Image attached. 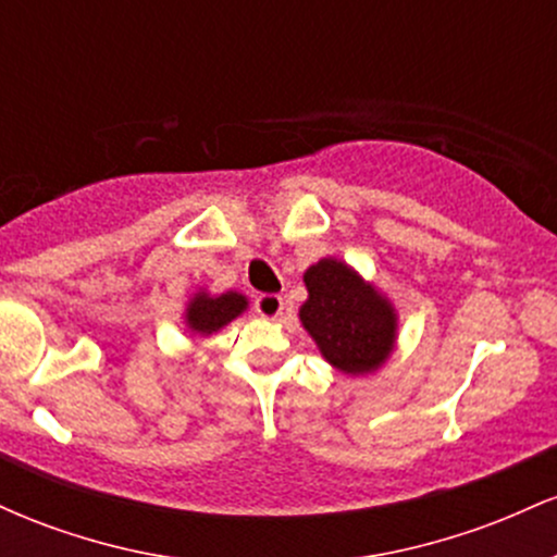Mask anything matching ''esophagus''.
<instances>
[{
  "mask_svg": "<svg viewBox=\"0 0 557 557\" xmlns=\"http://www.w3.org/2000/svg\"><path fill=\"white\" fill-rule=\"evenodd\" d=\"M253 309H257L259 317L277 319L280 314H283L285 300L280 296H274V293H261V296H257V300H253Z\"/></svg>",
  "mask_w": 557,
  "mask_h": 557,
  "instance_id": "1",
  "label": "esophagus"
}]
</instances>
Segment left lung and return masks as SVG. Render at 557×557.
<instances>
[{
    "label": "left lung",
    "instance_id": "left-lung-1",
    "mask_svg": "<svg viewBox=\"0 0 557 557\" xmlns=\"http://www.w3.org/2000/svg\"><path fill=\"white\" fill-rule=\"evenodd\" d=\"M309 300L300 322L332 367L348 374L372 372L395 341V314L372 285L335 259H322L304 274Z\"/></svg>",
    "mask_w": 557,
    "mask_h": 557
}]
</instances>
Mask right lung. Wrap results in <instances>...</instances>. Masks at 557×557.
<instances>
[{
  "label": "right lung",
  "instance_id": "add662e5",
  "mask_svg": "<svg viewBox=\"0 0 557 557\" xmlns=\"http://www.w3.org/2000/svg\"><path fill=\"white\" fill-rule=\"evenodd\" d=\"M243 309H246V298L238 296V293H225L220 298L196 296L190 300L188 311H185V319H188L190 330L209 335V332H216L225 327L227 322H233Z\"/></svg>",
  "mask_w": 557,
  "mask_h": 557
}]
</instances>
